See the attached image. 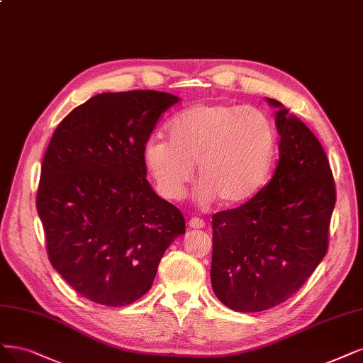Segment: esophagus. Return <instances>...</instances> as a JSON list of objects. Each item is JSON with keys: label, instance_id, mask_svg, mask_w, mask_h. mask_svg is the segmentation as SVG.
Returning <instances> with one entry per match:
<instances>
[{"label": "esophagus", "instance_id": "esophagus-1", "mask_svg": "<svg viewBox=\"0 0 363 363\" xmlns=\"http://www.w3.org/2000/svg\"><path fill=\"white\" fill-rule=\"evenodd\" d=\"M189 227H191V228H204V227H206V222H204V219H201V218H191Z\"/></svg>", "mask_w": 363, "mask_h": 363}]
</instances>
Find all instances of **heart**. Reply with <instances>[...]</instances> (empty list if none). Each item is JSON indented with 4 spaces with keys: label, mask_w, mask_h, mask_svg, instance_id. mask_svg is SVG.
<instances>
[{
    "label": "heart",
    "mask_w": 363,
    "mask_h": 363,
    "mask_svg": "<svg viewBox=\"0 0 363 363\" xmlns=\"http://www.w3.org/2000/svg\"><path fill=\"white\" fill-rule=\"evenodd\" d=\"M168 141L153 136L143 160L157 192L179 199L194 177L198 198L234 207L252 199L270 179L278 155V129L261 109L198 104L168 123Z\"/></svg>",
    "instance_id": "obj_1"
}]
</instances>
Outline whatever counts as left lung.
Instances as JSON below:
<instances>
[{
  "mask_svg": "<svg viewBox=\"0 0 363 363\" xmlns=\"http://www.w3.org/2000/svg\"><path fill=\"white\" fill-rule=\"evenodd\" d=\"M267 102L278 108L281 136L273 177L247 203L211 218V286L239 312L270 309L301 289L328 254L336 203L329 160L315 135L281 102Z\"/></svg>",
  "mask_w": 363,
  "mask_h": 363,
  "instance_id": "obj_1",
  "label": "left lung"
}]
</instances>
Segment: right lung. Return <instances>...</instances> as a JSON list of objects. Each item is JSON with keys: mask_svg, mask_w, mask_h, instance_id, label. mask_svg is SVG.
Wrapping results in <instances>:
<instances>
[{"mask_svg": "<svg viewBox=\"0 0 363 363\" xmlns=\"http://www.w3.org/2000/svg\"><path fill=\"white\" fill-rule=\"evenodd\" d=\"M179 101L153 90L97 94L58 124L46 148L35 206L48 257L91 302L138 301L184 234L182 211L155 194L143 160L157 120Z\"/></svg>", "mask_w": 363, "mask_h": 363, "instance_id": "right-lung-1", "label": "right lung"}]
</instances>
